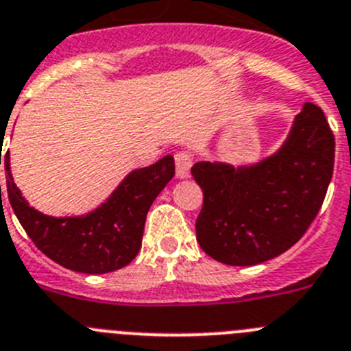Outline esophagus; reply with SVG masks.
Here are the masks:
<instances>
[{"label": "esophagus", "mask_w": 351, "mask_h": 351, "mask_svg": "<svg viewBox=\"0 0 351 351\" xmlns=\"http://www.w3.org/2000/svg\"><path fill=\"white\" fill-rule=\"evenodd\" d=\"M173 160H176V173H178V178H188L189 169L193 165L191 154L186 153V151H179V153H176Z\"/></svg>", "instance_id": "esophagus-1"}]
</instances>
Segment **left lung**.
<instances>
[{
    "label": "left lung",
    "mask_w": 351,
    "mask_h": 351,
    "mask_svg": "<svg viewBox=\"0 0 351 351\" xmlns=\"http://www.w3.org/2000/svg\"><path fill=\"white\" fill-rule=\"evenodd\" d=\"M334 147L324 111L306 102L271 158L237 170L224 163H195L191 176L204 191L197 217L204 252L224 265L252 266L300 242L326 198Z\"/></svg>",
    "instance_id": "8db88e82"
}]
</instances>
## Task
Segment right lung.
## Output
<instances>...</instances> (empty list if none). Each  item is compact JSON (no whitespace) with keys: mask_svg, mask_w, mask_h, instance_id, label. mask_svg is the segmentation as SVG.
Segmentation results:
<instances>
[{"mask_svg":"<svg viewBox=\"0 0 351 351\" xmlns=\"http://www.w3.org/2000/svg\"><path fill=\"white\" fill-rule=\"evenodd\" d=\"M5 170L10 205L34 245L64 268L99 275L123 268L137 256L147 210L173 178L176 165L167 154L153 165L128 173L108 202L92 214L59 219L34 210L22 198L10 173L8 151Z\"/></svg>","mask_w":351,"mask_h":351,"instance_id":"1","label":"right lung"}]
</instances>
